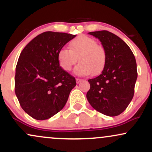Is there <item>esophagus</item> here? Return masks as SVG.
<instances>
[{
	"label": "esophagus",
	"mask_w": 152,
	"mask_h": 152,
	"mask_svg": "<svg viewBox=\"0 0 152 152\" xmlns=\"http://www.w3.org/2000/svg\"><path fill=\"white\" fill-rule=\"evenodd\" d=\"M82 81H83V79H81V78H76V83H80V82Z\"/></svg>",
	"instance_id": "34e87169"
}]
</instances>
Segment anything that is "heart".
<instances>
[{
    "label": "heart",
    "mask_w": 152,
    "mask_h": 152,
    "mask_svg": "<svg viewBox=\"0 0 152 152\" xmlns=\"http://www.w3.org/2000/svg\"><path fill=\"white\" fill-rule=\"evenodd\" d=\"M70 49L62 47L57 53V60L64 71H69L76 62L80 64L75 68L74 72L79 76L100 74L106 62V50L97 45L93 38L80 35L69 43Z\"/></svg>",
    "instance_id": "1"
}]
</instances>
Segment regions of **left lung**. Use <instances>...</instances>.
Wrapping results in <instances>:
<instances>
[{
    "mask_svg": "<svg viewBox=\"0 0 152 152\" xmlns=\"http://www.w3.org/2000/svg\"><path fill=\"white\" fill-rule=\"evenodd\" d=\"M98 38L106 53L102 74L88 80L86 98L92 107L109 116L121 114L134 94L137 78V62L132 50L123 40L108 31L89 32Z\"/></svg>",
    "mask_w": 152,
    "mask_h": 152,
    "instance_id": "8db88e82",
    "label": "left lung"
}]
</instances>
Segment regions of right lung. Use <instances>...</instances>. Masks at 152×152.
<instances>
[{
  "mask_svg": "<svg viewBox=\"0 0 152 152\" xmlns=\"http://www.w3.org/2000/svg\"><path fill=\"white\" fill-rule=\"evenodd\" d=\"M76 37L46 31L26 45L19 56L15 92L21 108L37 120L48 119L66 105L76 79L64 71L57 60L61 48Z\"/></svg>",
  "mask_w": 152,
  "mask_h": 152,
  "instance_id": "1",
  "label": "right lung"
}]
</instances>
